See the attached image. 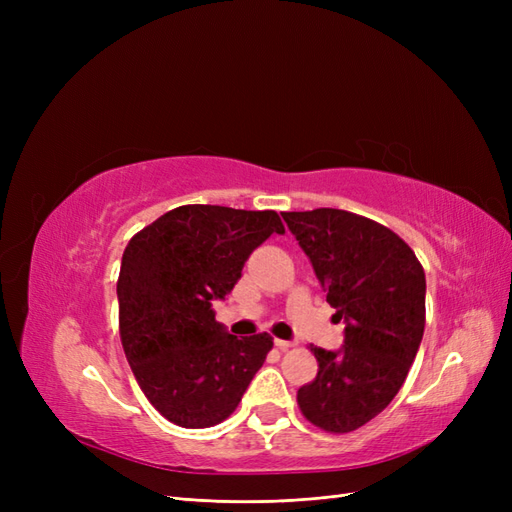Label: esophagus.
Masks as SVG:
<instances>
[{
    "label": "esophagus",
    "mask_w": 512,
    "mask_h": 512,
    "mask_svg": "<svg viewBox=\"0 0 512 512\" xmlns=\"http://www.w3.org/2000/svg\"><path fill=\"white\" fill-rule=\"evenodd\" d=\"M273 344H275V348H280L282 352H286L288 348L294 346V342H286V339H273Z\"/></svg>",
    "instance_id": "esophagus-1"
}]
</instances>
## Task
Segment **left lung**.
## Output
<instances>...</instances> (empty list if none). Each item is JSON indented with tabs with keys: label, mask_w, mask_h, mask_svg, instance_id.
I'll list each match as a JSON object with an SVG mask.
<instances>
[{
	"label": "left lung",
	"mask_w": 512,
	"mask_h": 512,
	"mask_svg": "<svg viewBox=\"0 0 512 512\" xmlns=\"http://www.w3.org/2000/svg\"><path fill=\"white\" fill-rule=\"evenodd\" d=\"M282 218L346 324L342 348H312L318 376L299 389V408L316 427L348 433L389 406L408 376L425 331V271L393 230L356 213Z\"/></svg>",
	"instance_id": "8db88e82"
}]
</instances>
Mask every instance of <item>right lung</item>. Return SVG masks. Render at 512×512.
<instances>
[{
  "instance_id": "obj_1",
  "label": "right lung",
  "mask_w": 512,
  "mask_h": 512,
  "mask_svg": "<svg viewBox=\"0 0 512 512\" xmlns=\"http://www.w3.org/2000/svg\"><path fill=\"white\" fill-rule=\"evenodd\" d=\"M273 232H284L275 211L183 205L130 239L117 282L121 344L138 386L170 423H222L265 363L273 337L230 335L211 301L226 299Z\"/></svg>"
}]
</instances>
